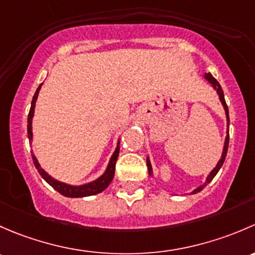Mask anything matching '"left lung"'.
Segmentation results:
<instances>
[{
    "instance_id": "1",
    "label": "left lung",
    "mask_w": 255,
    "mask_h": 255,
    "mask_svg": "<svg viewBox=\"0 0 255 255\" xmlns=\"http://www.w3.org/2000/svg\"><path fill=\"white\" fill-rule=\"evenodd\" d=\"M204 78H205L207 82H209L210 85H211V87L214 88L215 91H216L217 96H219V98H220V102H221L222 107H224L225 114H226V120H227V131H226V133H227V135H226V138H225L224 149H222L221 158L219 159V162H217V164H216V166H215L214 169H212L211 172L209 173V175H207L205 183H204V184H201V185H199L198 188L194 189V190L191 191L190 194H196V193H199V191H201L204 188H205V186H206L207 184H209L210 182H211L212 179H214L215 175L217 174V172H219V170H220V168H221L222 164H224L225 158H226V154H227V149H228V141H230V135H228V131H230V130H228V128H230V117H228V108H227V104H226V101H225L224 91H222V88H221V86H220V83L217 82V81L215 80L214 77H212L211 73H205V75H204ZM146 162H147V168H148V174H149V177H153V170H152L151 161H149V157H148V156H147Z\"/></svg>"
}]
</instances>
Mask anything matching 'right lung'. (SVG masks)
<instances>
[{
  "mask_svg": "<svg viewBox=\"0 0 255 255\" xmlns=\"http://www.w3.org/2000/svg\"><path fill=\"white\" fill-rule=\"evenodd\" d=\"M41 83L39 86L38 89H36L35 94L33 97V101H31V107L29 110V115H28V138H29V142L33 141V117H34V110H35V103H36V99H38L39 96V91H40ZM119 140H118V145L115 147V151L114 153L112 154L109 159V163L107 166L106 170H104L103 174L101 177H98L97 179L92 180V182L86 183V184H81V185H72V184H67V183L64 182H60V180L55 179L54 177L49 174L43 167L39 164V161L36 159L35 154L34 152H31V157H33V162H34V166H35L36 169H38L39 174L43 177V179L45 180L48 184H50L52 188L55 189L56 191H59L61 195L67 196V198H85V196H91V195H96V194L102 193V191L106 190L108 188V185L110 184V182L113 180L114 178V173H115V162H117L118 156H119Z\"/></svg>",
  "mask_w": 255,
  "mask_h": 255,
  "instance_id": "right-lung-1",
  "label": "right lung"
}]
</instances>
